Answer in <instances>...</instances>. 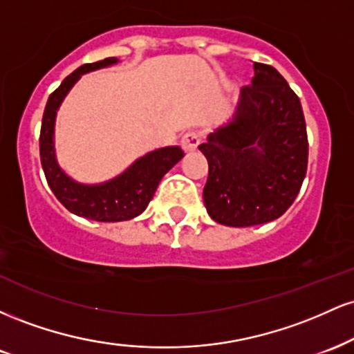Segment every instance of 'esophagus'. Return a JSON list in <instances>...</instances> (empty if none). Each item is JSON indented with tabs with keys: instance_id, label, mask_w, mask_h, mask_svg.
<instances>
[{
	"instance_id": "esophagus-1",
	"label": "esophagus",
	"mask_w": 354,
	"mask_h": 354,
	"mask_svg": "<svg viewBox=\"0 0 354 354\" xmlns=\"http://www.w3.org/2000/svg\"><path fill=\"white\" fill-rule=\"evenodd\" d=\"M200 133L196 131H188L185 133L181 138V148L185 149L186 153H191V151H196L198 146H200Z\"/></svg>"
}]
</instances>
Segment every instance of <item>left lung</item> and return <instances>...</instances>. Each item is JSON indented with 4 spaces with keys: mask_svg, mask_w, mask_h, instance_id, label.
Instances as JSON below:
<instances>
[{
    "mask_svg": "<svg viewBox=\"0 0 354 354\" xmlns=\"http://www.w3.org/2000/svg\"><path fill=\"white\" fill-rule=\"evenodd\" d=\"M253 68L231 120L200 145L208 160L206 211L219 225L234 228L281 216L298 196L308 168L299 98L273 66Z\"/></svg>",
    "mask_w": 354,
    "mask_h": 354,
    "instance_id": "1",
    "label": "left lung"
}]
</instances>
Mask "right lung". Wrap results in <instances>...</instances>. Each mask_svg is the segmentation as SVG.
Wrapping results in <instances>:
<instances>
[{"mask_svg":"<svg viewBox=\"0 0 354 354\" xmlns=\"http://www.w3.org/2000/svg\"><path fill=\"white\" fill-rule=\"evenodd\" d=\"M116 58H106L98 63L83 64L63 80L58 89L51 93L43 113L39 133V156L48 185L58 201L68 211L95 221L115 223L126 221L141 214L151 201L161 178L185 156L180 146H166L154 149L129 166L126 171L113 180L100 185H83L71 180L56 161L55 153V121L56 111L84 73L116 64Z\"/></svg>","mask_w":354,"mask_h":354,"instance_id":"right-lung-1","label":"right lung"}]
</instances>
